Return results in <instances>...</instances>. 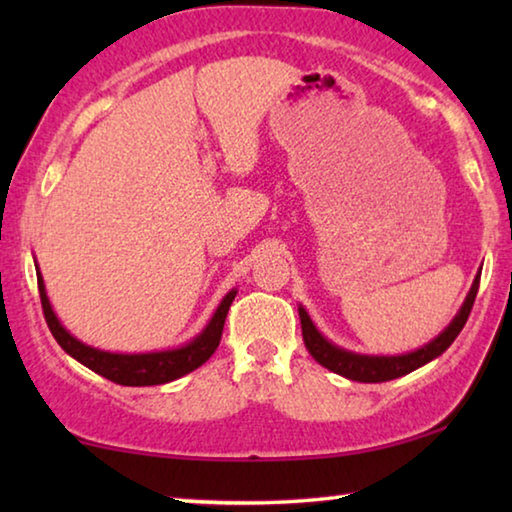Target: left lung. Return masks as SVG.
<instances>
[{
  "label": "left lung",
  "instance_id": "8db88e82",
  "mask_svg": "<svg viewBox=\"0 0 512 512\" xmlns=\"http://www.w3.org/2000/svg\"><path fill=\"white\" fill-rule=\"evenodd\" d=\"M479 280H481V271L476 273L472 289H470V293H467L463 307L458 309V314L454 316L452 323L445 327V332H440L436 339L415 352L397 354V357H368V354L343 350V348H339V345L329 343L325 336L318 332L316 325L311 323V318L305 311V307H298L302 339H305V345H307L311 357H314L320 366H325L327 370L336 372V375L348 377L352 381H363V384L391 381V379H397L402 375H409V372L418 370L420 366H424V363H429L436 357H440V354H443L449 345L454 343V339L461 334V329L467 323V316H470V311H472L476 291H479Z\"/></svg>",
  "mask_w": 512,
  "mask_h": 512
}]
</instances>
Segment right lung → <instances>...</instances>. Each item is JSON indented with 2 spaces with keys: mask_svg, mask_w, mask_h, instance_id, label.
<instances>
[{
  "mask_svg": "<svg viewBox=\"0 0 512 512\" xmlns=\"http://www.w3.org/2000/svg\"><path fill=\"white\" fill-rule=\"evenodd\" d=\"M36 273H38V291H40L42 311H45L47 325L60 348H63L69 357L81 361L85 368H90L97 372V375L115 381V384H121V386L167 384V381L183 377V375H187V372H192L198 366H203V363L212 357L214 350L219 348L225 316H228L232 300H235V296H237V291L232 289L228 296L221 300V305L216 307L214 316L210 318V323L205 325L203 332L198 334L194 341L185 343L183 348L146 352V354H117V352L97 350V348H92V345H85L79 339H74V336L69 334L63 325H60V320L56 318L54 309H51V302H49L47 291H45V280H42L38 268H36Z\"/></svg>",
  "mask_w": 512,
  "mask_h": 512,
  "instance_id": "right-lung-1",
  "label": "right lung"
}]
</instances>
